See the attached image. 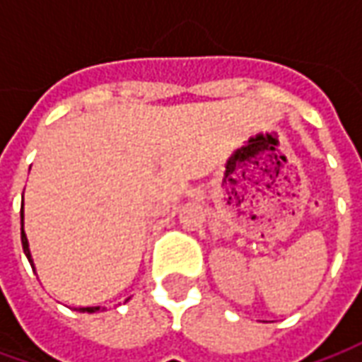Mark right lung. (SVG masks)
Returning <instances> with one entry per match:
<instances>
[{"label":"right lung","mask_w":362,"mask_h":362,"mask_svg":"<svg viewBox=\"0 0 362 362\" xmlns=\"http://www.w3.org/2000/svg\"><path fill=\"white\" fill-rule=\"evenodd\" d=\"M21 243H23V250H25V256L28 258V262H30V266H33V269H35V262H33V256H30V248H28V240H27V233H25V213L21 211ZM132 298V296H129ZM129 298H126V303L129 300ZM79 312H89V314H93V312H98V310H106V308H100V306H85V308H77Z\"/></svg>","instance_id":"add662e5"}]
</instances>
